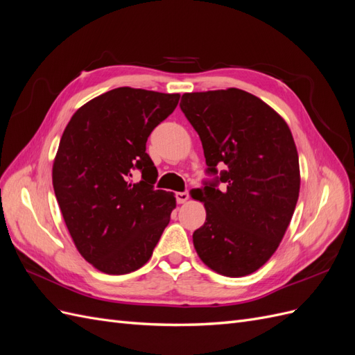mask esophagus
<instances>
[{
  "label": "esophagus",
  "mask_w": 355,
  "mask_h": 355,
  "mask_svg": "<svg viewBox=\"0 0 355 355\" xmlns=\"http://www.w3.org/2000/svg\"><path fill=\"white\" fill-rule=\"evenodd\" d=\"M189 200V192L184 191V192H176V201L179 204H185Z\"/></svg>",
  "instance_id": "34e87169"
}]
</instances>
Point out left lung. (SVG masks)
<instances>
[{"label":"left lung","mask_w":355,"mask_h":355,"mask_svg":"<svg viewBox=\"0 0 355 355\" xmlns=\"http://www.w3.org/2000/svg\"><path fill=\"white\" fill-rule=\"evenodd\" d=\"M180 110L201 139L207 171L227 164L216 182L198 189L206 222L192 234L197 254L220 275H249L275 253L296 207L292 132L270 105L240 89L185 93Z\"/></svg>","instance_id":"8db88e82"}]
</instances>
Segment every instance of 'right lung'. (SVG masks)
<instances>
[{"instance_id":"1","label":"right lung","mask_w":355,"mask_h":355,"mask_svg":"<svg viewBox=\"0 0 355 355\" xmlns=\"http://www.w3.org/2000/svg\"><path fill=\"white\" fill-rule=\"evenodd\" d=\"M180 94L118 87L77 110L53 161V188L80 254L96 270L123 275L144 266L176 207L154 189L148 136L175 111ZM143 180H131L132 170Z\"/></svg>"}]
</instances>
